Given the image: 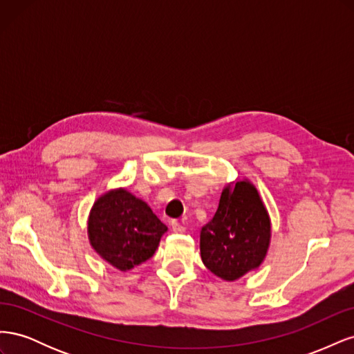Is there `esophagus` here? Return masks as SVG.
<instances>
[{
    "instance_id": "esophagus-1",
    "label": "esophagus",
    "mask_w": 354,
    "mask_h": 354,
    "mask_svg": "<svg viewBox=\"0 0 354 354\" xmlns=\"http://www.w3.org/2000/svg\"><path fill=\"white\" fill-rule=\"evenodd\" d=\"M171 229H173L174 233H183L186 230V227L183 226V224H180L177 220L171 221Z\"/></svg>"
}]
</instances>
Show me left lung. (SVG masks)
<instances>
[{
    "instance_id": "8db88e82",
    "label": "left lung",
    "mask_w": 354,
    "mask_h": 354,
    "mask_svg": "<svg viewBox=\"0 0 354 354\" xmlns=\"http://www.w3.org/2000/svg\"><path fill=\"white\" fill-rule=\"evenodd\" d=\"M272 226L259 190L248 180L223 189L218 208L201 230V259L224 281L259 269L270 245Z\"/></svg>"
}]
</instances>
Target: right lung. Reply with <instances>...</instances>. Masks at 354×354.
<instances>
[{
    "mask_svg": "<svg viewBox=\"0 0 354 354\" xmlns=\"http://www.w3.org/2000/svg\"><path fill=\"white\" fill-rule=\"evenodd\" d=\"M167 226L125 189L109 190L90 211L88 239L104 261L127 272L155 254Z\"/></svg>",
    "mask_w": 354,
    "mask_h": 354,
    "instance_id": "right-lung-1",
    "label": "right lung"
}]
</instances>
